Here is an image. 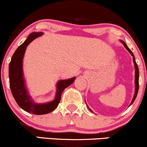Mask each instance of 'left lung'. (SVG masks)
<instances>
[{"label": "left lung", "instance_id": "1", "mask_svg": "<svg viewBox=\"0 0 147 147\" xmlns=\"http://www.w3.org/2000/svg\"><path fill=\"white\" fill-rule=\"evenodd\" d=\"M121 42L123 44V45H124L125 49H126L130 53V54L131 55L132 57H133V61H134V67H135V92H134L133 99H132L131 102V103L129 105V106H130L131 105H132V103H133V102H134V100H135L136 96H137L138 92V89H139V69H138V66L137 63H136V59H135V57H134V55L133 53H132V51H131L129 49V47H127L126 43H125L124 41H123V40H121ZM88 109H89L91 111V112H92V111L91 110L90 108L88 106Z\"/></svg>", "mask_w": 147, "mask_h": 147}]
</instances>
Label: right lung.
<instances>
[{
    "mask_svg": "<svg viewBox=\"0 0 147 147\" xmlns=\"http://www.w3.org/2000/svg\"><path fill=\"white\" fill-rule=\"evenodd\" d=\"M43 34V32L40 31L30 33L24 43L15 51L9 66V86L14 99L23 110L36 115L47 114L55 110L59 105L63 91L71 85L76 79V77H72L68 79L58 81L56 84L55 96L53 100L38 103L31 98L26 87L22 69L23 58L27 46L35 38L42 36Z\"/></svg>",
    "mask_w": 147,
    "mask_h": 147,
    "instance_id": "right-lung-1",
    "label": "right lung"
}]
</instances>
